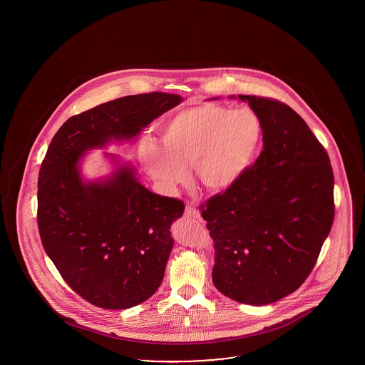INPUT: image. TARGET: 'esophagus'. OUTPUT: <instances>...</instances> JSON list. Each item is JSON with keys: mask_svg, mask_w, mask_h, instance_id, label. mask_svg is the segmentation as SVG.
<instances>
[{"mask_svg": "<svg viewBox=\"0 0 365 365\" xmlns=\"http://www.w3.org/2000/svg\"><path fill=\"white\" fill-rule=\"evenodd\" d=\"M185 213H186V216H189V217H194V219H198V217H200V212L194 208V207H191V205L186 207Z\"/></svg>", "mask_w": 365, "mask_h": 365, "instance_id": "34e87169", "label": "esophagus"}]
</instances>
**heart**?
I'll list each match as a JSON object with an SVG mask.
<instances>
[{"label": "heart", "instance_id": "1", "mask_svg": "<svg viewBox=\"0 0 365 365\" xmlns=\"http://www.w3.org/2000/svg\"><path fill=\"white\" fill-rule=\"evenodd\" d=\"M262 138L260 118L250 109L204 103L174 113L161 128V146L145 140L139 160L167 187L185 183L194 165L209 191L232 187L250 168Z\"/></svg>", "mask_w": 365, "mask_h": 365}]
</instances>
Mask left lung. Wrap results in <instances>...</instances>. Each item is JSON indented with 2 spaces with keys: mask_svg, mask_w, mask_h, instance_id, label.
Wrapping results in <instances>:
<instances>
[{
  "mask_svg": "<svg viewBox=\"0 0 365 365\" xmlns=\"http://www.w3.org/2000/svg\"><path fill=\"white\" fill-rule=\"evenodd\" d=\"M262 124L246 174L201 205L215 246L212 280L228 298L267 305L309 277L334 220V174L304 119L278 100L238 96Z\"/></svg>",
  "mask_w": 365,
  "mask_h": 365,
  "instance_id": "obj_1",
  "label": "left lung"
}]
</instances>
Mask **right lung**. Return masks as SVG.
<instances>
[{
	"label": "right lung",
	"mask_w": 365,
	"mask_h": 365,
	"mask_svg": "<svg viewBox=\"0 0 365 365\" xmlns=\"http://www.w3.org/2000/svg\"><path fill=\"white\" fill-rule=\"evenodd\" d=\"M182 100L155 91L75 115L58 128L41 164V241L71 289L96 307L127 309L156 293L174 246L171 225L185 204L143 187L130 164L103 182H85L79 161L88 149L137 137Z\"/></svg>",
	"instance_id": "obj_1"
}]
</instances>
